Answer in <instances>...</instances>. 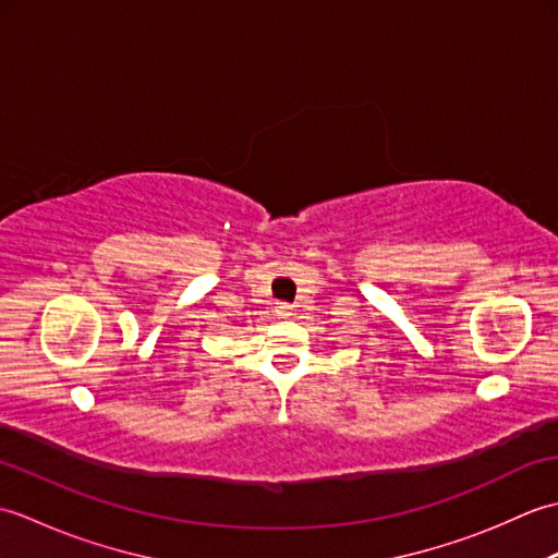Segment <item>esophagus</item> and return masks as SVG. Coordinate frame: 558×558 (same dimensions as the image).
I'll use <instances>...</instances> for the list:
<instances>
[{
    "instance_id": "1",
    "label": "esophagus",
    "mask_w": 558,
    "mask_h": 558,
    "mask_svg": "<svg viewBox=\"0 0 558 558\" xmlns=\"http://www.w3.org/2000/svg\"><path fill=\"white\" fill-rule=\"evenodd\" d=\"M290 310H292V306H290V304H286V302H280V304L276 306V312H278V316H282V318H286V316H290V314H292Z\"/></svg>"
}]
</instances>
